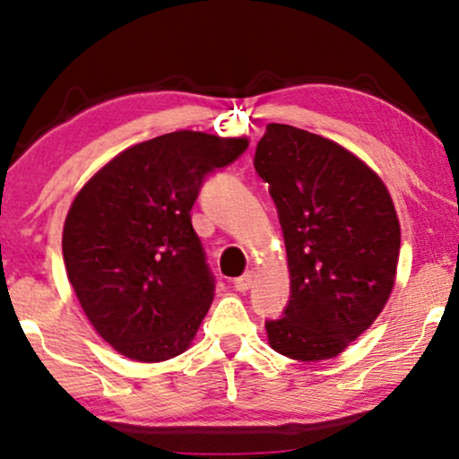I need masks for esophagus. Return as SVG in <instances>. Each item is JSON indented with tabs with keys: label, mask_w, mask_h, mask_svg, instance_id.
I'll return each instance as SVG.
<instances>
[{
	"label": "esophagus",
	"mask_w": 459,
	"mask_h": 459,
	"mask_svg": "<svg viewBox=\"0 0 459 459\" xmlns=\"http://www.w3.org/2000/svg\"><path fill=\"white\" fill-rule=\"evenodd\" d=\"M253 280H255V273L253 272H247V273H242L240 278H236L234 280V288L238 292H247L250 286H253Z\"/></svg>",
	"instance_id": "34e87169"
}]
</instances>
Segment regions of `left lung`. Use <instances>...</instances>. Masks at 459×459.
I'll list each match as a JSON object with an SVG mask.
<instances>
[{"label": "left lung", "instance_id": "1", "mask_svg": "<svg viewBox=\"0 0 459 459\" xmlns=\"http://www.w3.org/2000/svg\"><path fill=\"white\" fill-rule=\"evenodd\" d=\"M255 171L269 184L290 269V299L265 319L273 351L330 359L363 334L394 284L401 230L372 169L322 135L272 123Z\"/></svg>", "mask_w": 459, "mask_h": 459}]
</instances>
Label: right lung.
<instances>
[{
	"label": "right lung",
	"instance_id": "obj_1",
	"mask_svg": "<svg viewBox=\"0 0 459 459\" xmlns=\"http://www.w3.org/2000/svg\"><path fill=\"white\" fill-rule=\"evenodd\" d=\"M248 142L173 131L125 150L68 211L62 255L98 334L137 361L184 353L212 303V275L192 228L206 178Z\"/></svg>",
	"mask_w": 459,
	"mask_h": 459
}]
</instances>
